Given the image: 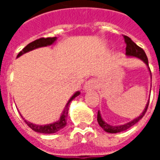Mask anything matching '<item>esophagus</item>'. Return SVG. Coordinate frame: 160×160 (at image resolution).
Masks as SVG:
<instances>
[{
    "label": "esophagus",
    "instance_id": "esophagus-1",
    "mask_svg": "<svg viewBox=\"0 0 160 160\" xmlns=\"http://www.w3.org/2000/svg\"><path fill=\"white\" fill-rule=\"evenodd\" d=\"M96 81L94 80H87L86 84H85V86H84V89L86 91H90V90H92L94 89L95 87H96Z\"/></svg>",
    "mask_w": 160,
    "mask_h": 160
}]
</instances>
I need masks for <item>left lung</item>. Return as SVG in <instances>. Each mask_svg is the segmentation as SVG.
I'll return each instance as SVG.
<instances>
[{"label":"left lung","instance_id":"8db88e82","mask_svg":"<svg viewBox=\"0 0 160 160\" xmlns=\"http://www.w3.org/2000/svg\"><path fill=\"white\" fill-rule=\"evenodd\" d=\"M123 38L124 42L126 43V55L129 56H135V57L140 58V59L142 60V61H143V62L148 66V56L146 55V53H145L144 50L141 49V47H139L136 43H134V42L131 40L130 38H128V36H123ZM148 68H149V67H148ZM149 69H150V68H149ZM150 72H151V71H150ZM148 104H149V102H148V104H147V106L145 108L144 111L142 112V114H141L140 117H138L137 118H135V119H134L133 121H131V122H128V123L126 124H124V125H121V126H112V125H109V124H107L105 122L103 121V119L101 118L99 111L98 112V122L100 125V127L102 128L104 131L108 132V133H112V134L119 133V132H122V131H124L126 130V129H128V128H129L132 127L133 125H134L136 122H138L139 121L141 120V118L144 117V115L146 114V112H147V110H148Z\"/></svg>","mask_w":160,"mask_h":160}]
</instances>
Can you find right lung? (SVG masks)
<instances>
[{
	"label": "right lung",
	"instance_id": "1",
	"mask_svg": "<svg viewBox=\"0 0 160 160\" xmlns=\"http://www.w3.org/2000/svg\"><path fill=\"white\" fill-rule=\"evenodd\" d=\"M56 40V38H41L39 39H37L33 42H30L29 44L24 48V49L20 51V52L18 54L17 57H19L23 54L25 53L28 52V51H31L32 49H35L37 48H39V47H43V46H47V45H50L52 44L53 42H55ZM78 95H80V92H77L73 94L72 98H70L68 103L67 104L66 108L65 110L63 111L62 114L61 116L59 121L58 122H56L54 123L51 124H47V125H36V124L31 123L25 120L26 123L32 129H33L34 131L36 132H38V133H42V134H53V133H56L57 131H59L60 129H62L63 128L66 126L67 124V118H68V106H69V104L71 101L73 100V98L75 97H77Z\"/></svg>",
	"mask_w": 160,
	"mask_h": 160
}]
</instances>
